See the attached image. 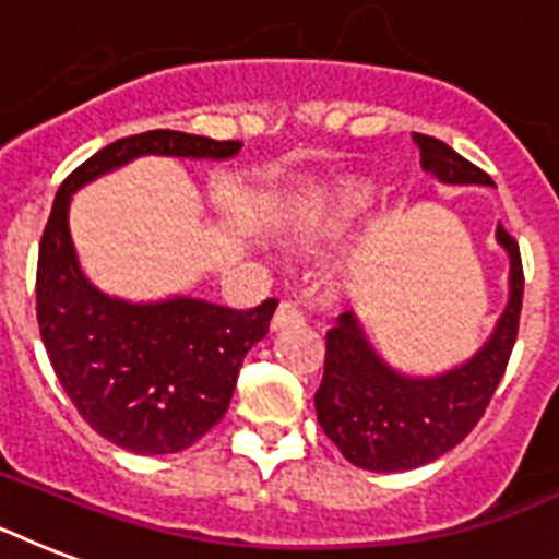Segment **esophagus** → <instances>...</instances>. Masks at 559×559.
I'll use <instances>...</instances> for the list:
<instances>
[{"instance_id": "1", "label": "esophagus", "mask_w": 559, "mask_h": 559, "mask_svg": "<svg viewBox=\"0 0 559 559\" xmlns=\"http://www.w3.org/2000/svg\"><path fill=\"white\" fill-rule=\"evenodd\" d=\"M305 322V313H301V307L296 305V301H289V298H284L278 305V310H275V316H272V328L278 331V328H287V324H301Z\"/></svg>"}]
</instances>
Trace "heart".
Returning <instances> with one entry per match:
<instances>
[{
  "label": "heart",
  "instance_id": "1",
  "mask_svg": "<svg viewBox=\"0 0 559 559\" xmlns=\"http://www.w3.org/2000/svg\"><path fill=\"white\" fill-rule=\"evenodd\" d=\"M368 200H371L368 186H362V182H345L331 197L313 202L310 209L298 211L296 217L289 219V235L298 243H316L322 237L336 235L342 226H348L350 219L366 209Z\"/></svg>",
  "mask_w": 559,
  "mask_h": 559
}]
</instances>
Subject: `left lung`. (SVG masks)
Listing matches in <instances>:
<instances>
[{"label":"left lung","instance_id":"left-lung-1","mask_svg":"<svg viewBox=\"0 0 559 559\" xmlns=\"http://www.w3.org/2000/svg\"><path fill=\"white\" fill-rule=\"evenodd\" d=\"M420 165L450 186H493L485 170L432 135L415 133ZM499 243L511 254V301L485 348L467 366L408 380L391 371L359 331L350 313L328 331L324 377L316 391V415L350 464L373 473L424 467L461 443L481 420L496 385L504 377L520 333L522 275L520 243L499 223Z\"/></svg>","mask_w":559,"mask_h":559}]
</instances>
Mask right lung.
Returning <instances> with one entry per match:
<instances>
[{"mask_svg":"<svg viewBox=\"0 0 559 559\" xmlns=\"http://www.w3.org/2000/svg\"><path fill=\"white\" fill-rule=\"evenodd\" d=\"M240 147L179 130L124 135L78 165L55 197L39 240V336L74 408L121 450L168 455L200 441L226 415L243 357L266 336L278 301L231 310L200 298L127 305L104 296L74 258L69 200L83 182L144 153L226 159Z\"/></svg>","mask_w":559,"mask_h":559,"instance_id":"obj_1","label":"right lung"}]
</instances>
